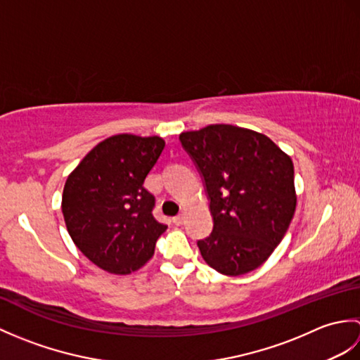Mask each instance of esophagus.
Returning <instances> with one entry per match:
<instances>
[{
    "label": "esophagus",
    "mask_w": 360,
    "mask_h": 360,
    "mask_svg": "<svg viewBox=\"0 0 360 360\" xmlns=\"http://www.w3.org/2000/svg\"><path fill=\"white\" fill-rule=\"evenodd\" d=\"M184 219H186V217L181 213V215L173 218V223H174L176 226H182V224H184Z\"/></svg>",
    "instance_id": "34e87169"
}]
</instances>
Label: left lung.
Listing matches in <instances>:
<instances>
[{
	"mask_svg": "<svg viewBox=\"0 0 360 360\" xmlns=\"http://www.w3.org/2000/svg\"><path fill=\"white\" fill-rule=\"evenodd\" d=\"M210 200L213 231L198 241L219 274H248L271 257L294 218V164L269 137L217 124L179 134Z\"/></svg>",
	"mask_w": 360,
	"mask_h": 360,
	"instance_id": "obj_1",
	"label": "left lung"
}]
</instances>
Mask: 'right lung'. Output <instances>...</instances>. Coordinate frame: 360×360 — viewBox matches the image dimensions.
I'll use <instances>...</instances> for the list:
<instances>
[{"instance_id": "1", "label": "right lung", "mask_w": 360, "mask_h": 360, "mask_svg": "<svg viewBox=\"0 0 360 360\" xmlns=\"http://www.w3.org/2000/svg\"><path fill=\"white\" fill-rule=\"evenodd\" d=\"M164 147L159 136H111L68 176L62 196L68 232L82 254L106 272L141 269L167 231L153 217L155 196L143 187Z\"/></svg>"}]
</instances>
